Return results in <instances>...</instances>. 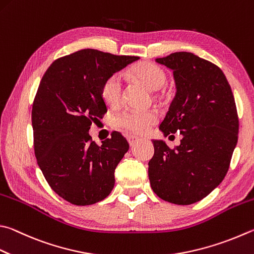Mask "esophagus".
<instances>
[{
  "label": "esophagus",
  "instance_id": "34e87169",
  "mask_svg": "<svg viewBox=\"0 0 254 254\" xmlns=\"http://www.w3.org/2000/svg\"><path fill=\"white\" fill-rule=\"evenodd\" d=\"M127 142H128V144H130V146H133L137 141H139V139H136L135 136H127Z\"/></svg>",
  "mask_w": 254,
  "mask_h": 254
}]
</instances>
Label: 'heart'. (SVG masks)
Masks as SVG:
<instances>
[{
  "mask_svg": "<svg viewBox=\"0 0 254 254\" xmlns=\"http://www.w3.org/2000/svg\"><path fill=\"white\" fill-rule=\"evenodd\" d=\"M131 75L137 81L142 82L150 90L156 91L167 83L168 76L160 66L151 62H139L131 68ZM122 79L120 74H112L103 82L101 87V95L105 103L110 107H117L121 101L122 96ZM158 120L156 114L152 111H127L115 118V126L122 130L133 133V134H142L149 130L152 124Z\"/></svg>",
  "mask_w": 254,
  "mask_h": 254,
  "instance_id": "obj_1",
  "label": "heart"
}]
</instances>
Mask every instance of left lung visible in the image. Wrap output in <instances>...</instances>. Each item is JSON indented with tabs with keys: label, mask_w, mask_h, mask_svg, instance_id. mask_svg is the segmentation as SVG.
I'll return each instance as SVG.
<instances>
[{
	"label": "left lung",
	"mask_w": 254,
	"mask_h": 254,
	"mask_svg": "<svg viewBox=\"0 0 254 254\" xmlns=\"http://www.w3.org/2000/svg\"><path fill=\"white\" fill-rule=\"evenodd\" d=\"M155 62L173 71L177 93L160 126L167 136L180 132V145L170 149L154 140L149 162L151 188L170 203H195L222 182L239 132L236 102L224 73L190 52H175Z\"/></svg>",
	"instance_id": "left-lung-1"
}]
</instances>
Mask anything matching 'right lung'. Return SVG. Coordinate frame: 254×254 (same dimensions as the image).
Masks as SVG:
<instances>
[{"instance_id":"1","label":"right lung","mask_w":254,"mask_h":254,"mask_svg":"<svg viewBox=\"0 0 254 254\" xmlns=\"http://www.w3.org/2000/svg\"><path fill=\"white\" fill-rule=\"evenodd\" d=\"M137 57L84 49L51 64L32 108L36 161L52 190L75 205H90L114 188V171L128 150L121 133L98 145L89 130L107 112L103 82Z\"/></svg>"}]
</instances>
